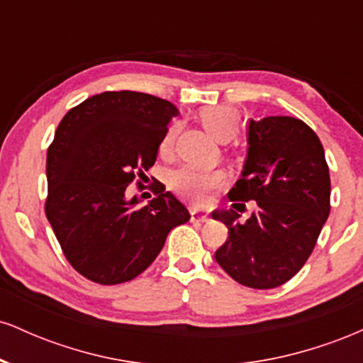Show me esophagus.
<instances>
[{"instance_id":"1","label":"esophagus","mask_w":363,"mask_h":363,"mask_svg":"<svg viewBox=\"0 0 363 363\" xmlns=\"http://www.w3.org/2000/svg\"><path fill=\"white\" fill-rule=\"evenodd\" d=\"M191 220H193V222H206L208 213L206 211L198 210V208H191Z\"/></svg>"}]
</instances>
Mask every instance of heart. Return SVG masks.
Returning <instances> with one entry per match:
<instances>
[{
	"label": "heart",
	"mask_w": 363,
	"mask_h": 363,
	"mask_svg": "<svg viewBox=\"0 0 363 363\" xmlns=\"http://www.w3.org/2000/svg\"><path fill=\"white\" fill-rule=\"evenodd\" d=\"M199 121L205 126L213 138L218 141H228L239 133L240 128V114L235 107L232 106H210L199 111ZM177 136V126L167 129L164 138L160 141V152L162 157L170 155L174 148V141ZM223 182V174L220 170H205L196 167L177 169L170 176V186L177 191L179 194L184 196L189 201L201 203L208 201V196L213 189H216Z\"/></svg>",
	"instance_id": "b5f03b06"
}]
</instances>
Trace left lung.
<instances>
[{
	"mask_svg": "<svg viewBox=\"0 0 363 363\" xmlns=\"http://www.w3.org/2000/svg\"><path fill=\"white\" fill-rule=\"evenodd\" d=\"M247 145L228 198L240 206L252 199L257 208L244 223L232 208L211 213L228 228L215 259L240 285L268 290L295 277L314 251L331 208V181L323 145L301 119H251Z\"/></svg>",
	"mask_w": 363,
	"mask_h": 363,
	"instance_id": "8db88e82",
	"label": "left lung"
}]
</instances>
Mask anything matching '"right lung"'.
Returning a JSON list of instances; mask_svg holds the SVG:
<instances>
[{
    "label": "right lung",
    "mask_w": 363,
    "mask_h": 363,
    "mask_svg": "<svg viewBox=\"0 0 363 363\" xmlns=\"http://www.w3.org/2000/svg\"><path fill=\"white\" fill-rule=\"evenodd\" d=\"M172 102L141 91H104L62 118L48 150L45 216L69 264L118 285L155 261L169 232L191 218L165 186L140 206L126 187L155 164Z\"/></svg>",
    "instance_id": "right-lung-1"
}]
</instances>
